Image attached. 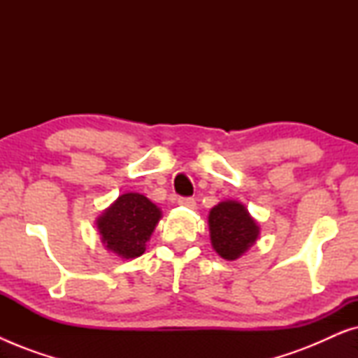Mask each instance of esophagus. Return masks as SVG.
<instances>
[{"label": "esophagus", "mask_w": 358, "mask_h": 358, "mask_svg": "<svg viewBox=\"0 0 358 358\" xmlns=\"http://www.w3.org/2000/svg\"><path fill=\"white\" fill-rule=\"evenodd\" d=\"M178 203L180 205V207H187V208L195 207V200L192 197H179Z\"/></svg>", "instance_id": "esophagus-1"}]
</instances>
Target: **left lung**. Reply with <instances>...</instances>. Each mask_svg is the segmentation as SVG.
<instances>
[{"instance_id":"1","label":"left lung","mask_w":358,"mask_h":358,"mask_svg":"<svg viewBox=\"0 0 358 358\" xmlns=\"http://www.w3.org/2000/svg\"><path fill=\"white\" fill-rule=\"evenodd\" d=\"M210 241L218 256L236 261L256 243L259 227L248 208L236 200H224L210 210Z\"/></svg>"}]
</instances>
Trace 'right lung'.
Here are the masks:
<instances>
[{"instance_id":"obj_1","label":"right lung","mask_w":358,"mask_h":358,"mask_svg":"<svg viewBox=\"0 0 358 358\" xmlns=\"http://www.w3.org/2000/svg\"><path fill=\"white\" fill-rule=\"evenodd\" d=\"M161 218V210L136 192L122 194L97 218L101 241L122 259H135L146 249V243Z\"/></svg>"}]
</instances>
